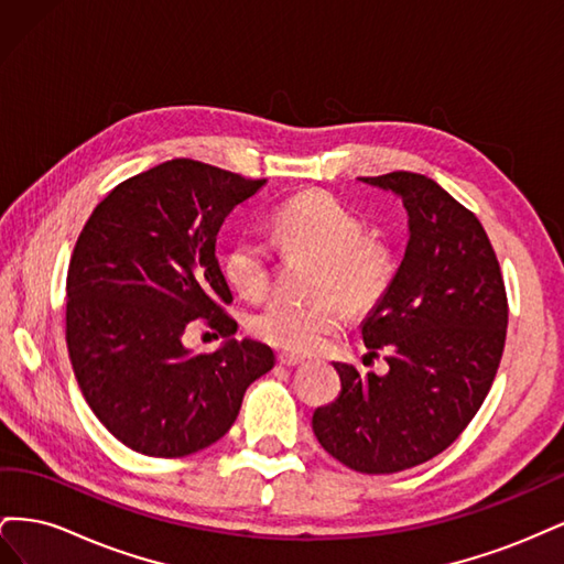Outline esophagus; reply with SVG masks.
Wrapping results in <instances>:
<instances>
[{
    "label": "esophagus",
    "instance_id": "obj_1",
    "mask_svg": "<svg viewBox=\"0 0 564 564\" xmlns=\"http://www.w3.org/2000/svg\"><path fill=\"white\" fill-rule=\"evenodd\" d=\"M278 362H280L282 367H301V365H305L303 357L289 355V352H280V355H278Z\"/></svg>",
    "mask_w": 564,
    "mask_h": 564
}]
</instances>
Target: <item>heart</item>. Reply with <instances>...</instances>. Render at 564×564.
I'll use <instances>...</instances> for the list:
<instances>
[{
  "mask_svg": "<svg viewBox=\"0 0 564 564\" xmlns=\"http://www.w3.org/2000/svg\"><path fill=\"white\" fill-rule=\"evenodd\" d=\"M272 232L286 256L315 259L313 303L270 301L249 322L265 344L308 355L346 324L350 311L377 305L395 278V256L381 237L365 235V220L329 193H301L272 214ZM228 282L247 299H261L270 286L272 256L263 240L242 235L226 253Z\"/></svg>",
  "mask_w": 564,
  "mask_h": 564,
  "instance_id": "heart-1",
  "label": "heart"
}]
</instances>
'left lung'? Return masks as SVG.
Returning a JSON list of instances; mask_svg holds the SVG:
<instances>
[{
    "instance_id": "1",
    "label": "left lung",
    "mask_w": 564,
    "mask_h": 564,
    "mask_svg": "<svg viewBox=\"0 0 564 564\" xmlns=\"http://www.w3.org/2000/svg\"><path fill=\"white\" fill-rule=\"evenodd\" d=\"M360 181L406 209L402 263L360 327L369 355L390 350L388 371L334 362L340 392L315 409L313 431L344 466L381 475L423 464L464 433L497 377L508 301L482 224L445 187L412 172Z\"/></svg>"
}]
</instances>
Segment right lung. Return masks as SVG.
Listing matches in <instances>:
<instances>
[{
  "label": "right lung",
  "mask_w": 564,
  "mask_h": 564,
  "mask_svg": "<svg viewBox=\"0 0 564 564\" xmlns=\"http://www.w3.org/2000/svg\"><path fill=\"white\" fill-rule=\"evenodd\" d=\"M263 181L195 160L127 178L98 204L67 268L65 338L91 412L129 449L176 458L224 437L247 388L275 365L259 340H237L220 303L216 259L228 214ZM227 336L214 354L185 349L193 318Z\"/></svg>",
  "instance_id": "1"
}]
</instances>
